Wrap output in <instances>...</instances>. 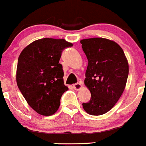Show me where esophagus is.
Masks as SVG:
<instances>
[{
    "instance_id": "34e87169",
    "label": "esophagus",
    "mask_w": 146,
    "mask_h": 146,
    "mask_svg": "<svg viewBox=\"0 0 146 146\" xmlns=\"http://www.w3.org/2000/svg\"><path fill=\"white\" fill-rule=\"evenodd\" d=\"M73 87L75 90H80L82 87V83H76L73 85Z\"/></svg>"
}]
</instances>
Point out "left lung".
I'll return each mask as SVG.
<instances>
[{
    "label": "left lung",
    "instance_id": "8db88e82",
    "mask_svg": "<svg viewBox=\"0 0 146 146\" xmlns=\"http://www.w3.org/2000/svg\"><path fill=\"white\" fill-rule=\"evenodd\" d=\"M80 43L88 59L84 84L91 93L83 108L92 115H101L121 97L128 77V62L123 48L112 40L91 38Z\"/></svg>",
    "mask_w": 146,
    "mask_h": 146
}]
</instances>
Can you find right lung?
<instances>
[{
	"instance_id": "add662e5",
	"label": "right lung",
	"mask_w": 146,
	"mask_h": 146,
	"mask_svg": "<svg viewBox=\"0 0 146 146\" xmlns=\"http://www.w3.org/2000/svg\"><path fill=\"white\" fill-rule=\"evenodd\" d=\"M73 44L65 39L44 38L25 47L19 55L16 69L18 87L29 106L41 115L54 114L60 105L64 84L62 52Z\"/></svg>"
}]
</instances>
